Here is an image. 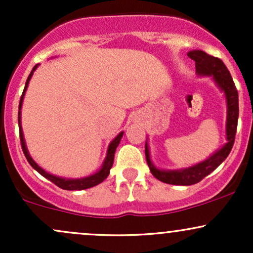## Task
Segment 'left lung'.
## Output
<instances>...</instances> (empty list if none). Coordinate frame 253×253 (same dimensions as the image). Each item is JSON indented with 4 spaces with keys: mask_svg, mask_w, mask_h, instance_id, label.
<instances>
[{
    "mask_svg": "<svg viewBox=\"0 0 253 253\" xmlns=\"http://www.w3.org/2000/svg\"><path fill=\"white\" fill-rule=\"evenodd\" d=\"M191 59L195 60L196 72L202 76H213L220 89L223 90L227 100V124H226V134H227L228 143L217 151L207 161L194 165L188 169L177 171H164L158 170L153 167L150 161V153L147 149V144L145 145V156L151 172L159 181L175 185H191L202 181L206 176L210 175L220 164L227 158L233 147L236 140V133L238 126V117H239V98H238V90L233 82L228 69L220 58L213 57L203 51H191L188 53Z\"/></svg>",
    "mask_w": 253,
    "mask_h": 253,
    "instance_id": "left-lung-1",
    "label": "left lung"
}]
</instances>
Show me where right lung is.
<instances>
[{"label":"right lung","mask_w":253,"mask_h":253,"mask_svg":"<svg viewBox=\"0 0 253 253\" xmlns=\"http://www.w3.org/2000/svg\"><path fill=\"white\" fill-rule=\"evenodd\" d=\"M36 65L33 68V70L31 71L30 76H28L27 81H26V84H25V89H24V92H22L21 95V98H20V103H19V130H20V141H21V147H22V151H24V155L26 157V159L28 161V163L31 164V167L33 168V169H36L38 172L40 173V175L45 177V178L50 179L52 183H54V184L57 185V187L62 188L64 190H83V189H88V188H91L94 187V185H97L100 184L101 182H103L104 179L107 178L109 175V171H110V168H112L113 165V162H114V153H115V150H117L119 143H120L121 138H123L124 135V132H121L120 134H119L117 138L114 139V140L112 141L108 147V152H107V157H106V161H104L103 163V167L101 168V170L98 171V172L94 173V175L89 176V177H84V178H80V179H65V178H60V177H57V176H53L51 175V173L46 172L45 170H42V168L38 165L36 162L33 161V159L31 158V156L28 155V151L26 149V144H25V139H24V134H22V128H21V125H20V109H21V104H22V100H24V95H25V91L26 89H27V85H28V82H30L32 75H33V71L37 69Z\"/></svg>","instance_id":"obj_1"}]
</instances>
